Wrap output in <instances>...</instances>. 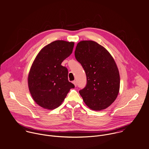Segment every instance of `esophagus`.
<instances>
[{"instance_id":"esophagus-1","label":"esophagus","mask_w":149,"mask_h":149,"mask_svg":"<svg viewBox=\"0 0 149 149\" xmlns=\"http://www.w3.org/2000/svg\"><path fill=\"white\" fill-rule=\"evenodd\" d=\"M72 83H74V84L75 85V86H77V82H76V81H72Z\"/></svg>"}]
</instances>
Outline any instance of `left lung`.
<instances>
[{
  "mask_svg": "<svg viewBox=\"0 0 149 149\" xmlns=\"http://www.w3.org/2000/svg\"><path fill=\"white\" fill-rule=\"evenodd\" d=\"M75 56L87 77L86 86L79 91L84 102L95 111L106 109L116 100L120 87L119 73L113 58L92 40L78 43Z\"/></svg>",
  "mask_w": 149,
  "mask_h": 149,
  "instance_id": "left-lung-1",
  "label": "left lung"
}]
</instances>
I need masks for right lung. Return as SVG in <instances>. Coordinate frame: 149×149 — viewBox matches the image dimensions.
Masks as SVG:
<instances>
[{
	"label": "right lung",
	"mask_w": 149,
	"mask_h": 149,
	"mask_svg": "<svg viewBox=\"0 0 149 149\" xmlns=\"http://www.w3.org/2000/svg\"><path fill=\"white\" fill-rule=\"evenodd\" d=\"M74 43L56 40L39 52L31 67L28 84L34 101L44 109L59 107L75 86L68 80V70L62 62L72 52Z\"/></svg>",
	"instance_id": "add662e5"
}]
</instances>
